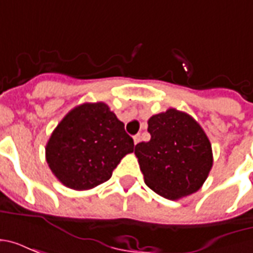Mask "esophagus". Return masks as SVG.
I'll list each match as a JSON object with an SVG mask.
<instances>
[{
    "mask_svg": "<svg viewBox=\"0 0 253 253\" xmlns=\"http://www.w3.org/2000/svg\"><path fill=\"white\" fill-rule=\"evenodd\" d=\"M139 141H141V135L138 134V135H135V137H134V145H137V143H139Z\"/></svg>",
    "mask_w": 253,
    "mask_h": 253,
    "instance_id": "obj_1",
    "label": "esophagus"
}]
</instances>
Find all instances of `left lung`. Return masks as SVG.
<instances>
[{
	"instance_id": "8db88e82",
	"label": "left lung",
	"mask_w": 253,
	"mask_h": 253,
	"mask_svg": "<svg viewBox=\"0 0 253 253\" xmlns=\"http://www.w3.org/2000/svg\"><path fill=\"white\" fill-rule=\"evenodd\" d=\"M149 142H139L137 156L149 188L170 201L199 190L212 167L211 143L199 123L169 108L148 121Z\"/></svg>"
}]
</instances>
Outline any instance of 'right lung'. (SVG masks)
Listing matches in <instances>:
<instances>
[{"label": "right lung", "instance_id": "right-lung-1", "mask_svg": "<svg viewBox=\"0 0 253 253\" xmlns=\"http://www.w3.org/2000/svg\"><path fill=\"white\" fill-rule=\"evenodd\" d=\"M134 152L125 125L105 103H84L67 114L46 145L50 169L72 190H90L112 176L121 160Z\"/></svg>", "mask_w": 253, "mask_h": 253}]
</instances>
